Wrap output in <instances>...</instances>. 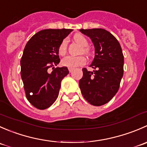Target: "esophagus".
Wrapping results in <instances>:
<instances>
[{
  "label": "esophagus",
  "mask_w": 147,
  "mask_h": 147,
  "mask_svg": "<svg viewBox=\"0 0 147 147\" xmlns=\"http://www.w3.org/2000/svg\"><path fill=\"white\" fill-rule=\"evenodd\" d=\"M68 69H69V72H72L73 71V68H68Z\"/></svg>",
  "instance_id": "34e87169"
}]
</instances>
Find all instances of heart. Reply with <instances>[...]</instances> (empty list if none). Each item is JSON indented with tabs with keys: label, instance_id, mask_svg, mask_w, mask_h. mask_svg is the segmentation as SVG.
<instances>
[{
	"label": "heart",
	"instance_id": "obj_1",
	"mask_svg": "<svg viewBox=\"0 0 147 147\" xmlns=\"http://www.w3.org/2000/svg\"><path fill=\"white\" fill-rule=\"evenodd\" d=\"M73 39L75 42L82 46V50L84 54H90V50L87 47L88 45V41L85 37L83 36L82 34L77 33L74 35ZM67 39H64L58 47V54L61 56L65 55L67 53ZM85 63L86 58L83 56H79V57L67 56L62 60V65L68 68H75L76 67L84 65Z\"/></svg>",
	"mask_w": 147,
	"mask_h": 147
}]
</instances>
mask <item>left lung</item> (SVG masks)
I'll return each mask as SVG.
<instances>
[{"mask_svg": "<svg viewBox=\"0 0 147 147\" xmlns=\"http://www.w3.org/2000/svg\"><path fill=\"white\" fill-rule=\"evenodd\" d=\"M90 37L94 46V58L90 67L93 72L83 68L79 81L84 98L94 106L110 101L117 92L124 74V55L119 42L109 31L102 28L80 29Z\"/></svg>", "mask_w": 147, "mask_h": 147, "instance_id": "1", "label": "left lung"}]
</instances>
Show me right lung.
<instances>
[{"label":"right lung","instance_id":"right-lung-1","mask_svg":"<svg viewBox=\"0 0 147 147\" xmlns=\"http://www.w3.org/2000/svg\"><path fill=\"white\" fill-rule=\"evenodd\" d=\"M72 29H45L33 35L26 44L20 60V75L30 103L39 109L50 107L57 100L61 81L69 73L59 64L58 47ZM53 68L51 73L49 68Z\"/></svg>","mask_w":147,"mask_h":147}]
</instances>
